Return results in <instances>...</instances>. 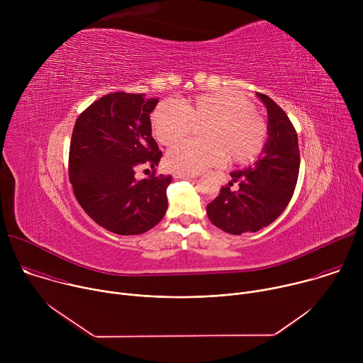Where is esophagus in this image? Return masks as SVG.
<instances>
[{
	"label": "esophagus",
	"mask_w": 363,
	"mask_h": 363,
	"mask_svg": "<svg viewBox=\"0 0 363 363\" xmlns=\"http://www.w3.org/2000/svg\"><path fill=\"white\" fill-rule=\"evenodd\" d=\"M174 178H185V179H192L196 178L194 174H185V172H172Z\"/></svg>",
	"instance_id": "34e87169"
}]
</instances>
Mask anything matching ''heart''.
<instances>
[{
    "label": "heart",
    "mask_w": 363,
    "mask_h": 363,
    "mask_svg": "<svg viewBox=\"0 0 363 363\" xmlns=\"http://www.w3.org/2000/svg\"><path fill=\"white\" fill-rule=\"evenodd\" d=\"M205 124V143L179 140L193 125ZM152 135L162 145H174L167 153L171 169L198 174L221 165L248 164L260 157L269 139L267 123L255 113L252 103L238 91L217 90L184 99L179 106L161 101L150 115Z\"/></svg>",
    "instance_id": "obj_1"
}]
</instances>
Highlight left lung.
Segmentation results:
<instances>
[{"label": "left lung", "mask_w": 363, "mask_h": 363, "mask_svg": "<svg viewBox=\"0 0 363 363\" xmlns=\"http://www.w3.org/2000/svg\"><path fill=\"white\" fill-rule=\"evenodd\" d=\"M267 108L269 139L252 167L231 172V182L206 205L210 221L220 230L240 235L272 224L290 202L298 177L297 132L286 112L267 94L257 93ZM235 182L237 190L230 186Z\"/></svg>", "instance_id": "8db88e82"}]
</instances>
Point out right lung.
I'll return each instance as SVG.
<instances>
[{
	"mask_svg": "<svg viewBox=\"0 0 363 363\" xmlns=\"http://www.w3.org/2000/svg\"><path fill=\"white\" fill-rule=\"evenodd\" d=\"M157 97L115 91L77 118L69 152V178L84 213L119 235H136L157 225L168 208L171 175L138 181L135 168H155L162 157L152 138L150 112Z\"/></svg>",
	"mask_w": 363,
	"mask_h": 363,
	"instance_id": "1",
	"label": "right lung"
}]
</instances>
